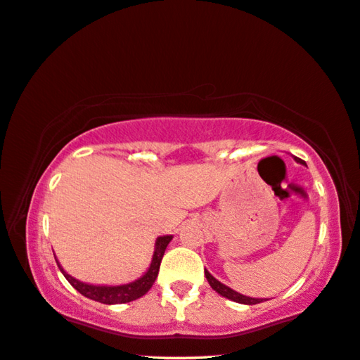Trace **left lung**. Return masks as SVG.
<instances>
[{
    "label": "left lung",
    "mask_w": 360,
    "mask_h": 360,
    "mask_svg": "<svg viewBox=\"0 0 360 360\" xmlns=\"http://www.w3.org/2000/svg\"><path fill=\"white\" fill-rule=\"evenodd\" d=\"M296 160L297 163H302V160L300 158H294ZM205 276H207V281L210 283V286H212V289H214V291H217L218 294H221L223 297H226V299H231V300H234V302H239V304H248V305H254V304H260V302H264L265 299H255V297H249V296H244V294H239V292H236L234 289H231V288H228L226 284H223V283H219L217 278H213L210 273H208L207 270H205Z\"/></svg>",
    "instance_id": "8db88e82"
}]
</instances>
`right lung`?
I'll use <instances>...</instances> for the list:
<instances>
[{
	"mask_svg": "<svg viewBox=\"0 0 360 360\" xmlns=\"http://www.w3.org/2000/svg\"><path fill=\"white\" fill-rule=\"evenodd\" d=\"M173 239V236H160L155 243V252L152 257V264H150L148 270L146 275H142L139 280L127 283V284H120V286H96V284H89V283H82L72 278L69 273L63 270V266L60 265V262L56 260L58 266H60L61 273L64 278L71 283V286L74 289L82 294V296L96 300V302L101 304H126L131 302V300H136L139 297H142L143 294L148 292V289L153 286L155 280H157L158 271H160V264H162V259L165 255V250L168 248V244ZM56 259V257H55Z\"/></svg>",
	"mask_w": 360,
	"mask_h": 360,
	"instance_id": "1",
	"label": "right lung"
}]
</instances>
